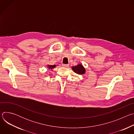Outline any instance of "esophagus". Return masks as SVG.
<instances>
[{
  "mask_svg": "<svg viewBox=\"0 0 134 134\" xmlns=\"http://www.w3.org/2000/svg\"><path fill=\"white\" fill-rule=\"evenodd\" d=\"M62 66L64 67H66V68H67L69 67V64H63Z\"/></svg>",
  "mask_w": 134,
  "mask_h": 134,
  "instance_id": "1",
  "label": "esophagus"
}]
</instances>
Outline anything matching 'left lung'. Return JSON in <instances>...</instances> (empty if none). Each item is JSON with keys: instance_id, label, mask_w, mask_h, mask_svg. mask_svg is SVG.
Listing matches in <instances>:
<instances>
[{"instance_id": "8db88e82", "label": "left lung", "mask_w": 134, "mask_h": 134, "mask_svg": "<svg viewBox=\"0 0 134 134\" xmlns=\"http://www.w3.org/2000/svg\"><path fill=\"white\" fill-rule=\"evenodd\" d=\"M72 69L75 73L79 75L83 74L85 72V68L83 67V66L81 64H79L77 66L72 67Z\"/></svg>"}]
</instances>
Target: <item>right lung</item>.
Masks as SVG:
<instances>
[{
  "label": "right lung",
  "mask_w": 134,
  "mask_h": 134,
  "mask_svg": "<svg viewBox=\"0 0 134 134\" xmlns=\"http://www.w3.org/2000/svg\"><path fill=\"white\" fill-rule=\"evenodd\" d=\"M48 67H49V68H51V69H52V68H54V67H55V65H53V66L50 65V66H48Z\"/></svg>",
  "instance_id": "1"
}]
</instances>
